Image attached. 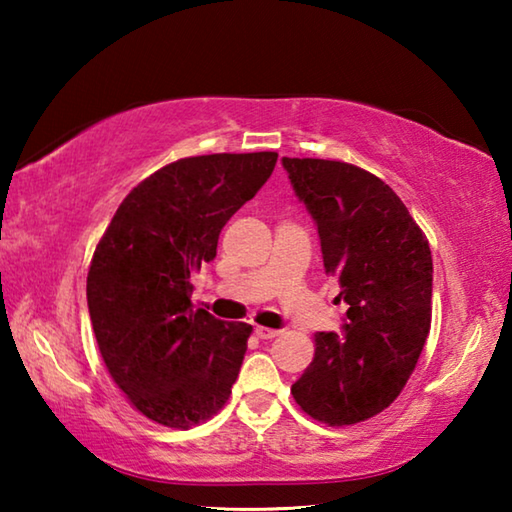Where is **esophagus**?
<instances>
[{
	"label": "esophagus",
	"mask_w": 512,
	"mask_h": 512,
	"mask_svg": "<svg viewBox=\"0 0 512 512\" xmlns=\"http://www.w3.org/2000/svg\"><path fill=\"white\" fill-rule=\"evenodd\" d=\"M255 334H257V339H264V341H268V339H275V336H280L282 332L280 329H271V327H255Z\"/></svg>",
	"instance_id": "34e87169"
}]
</instances>
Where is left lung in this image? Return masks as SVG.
Here are the masks:
<instances>
[{
	"mask_svg": "<svg viewBox=\"0 0 512 512\" xmlns=\"http://www.w3.org/2000/svg\"><path fill=\"white\" fill-rule=\"evenodd\" d=\"M282 167L348 305L341 334H316L314 361L291 395L329 427L357 424L395 402L420 359L431 327L429 241L370 171L316 158H282Z\"/></svg>",
	"mask_w": 512,
	"mask_h": 512,
	"instance_id": "obj_1",
	"label": "left lung"
}]
</instances>
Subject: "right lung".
I'll return each instance as SVG.
<instances>
[{
    "instance_id": "obj_1",
    "label": "right lung",
    "mask_w": 512,
    "mask_h": 512,
    "mask_svg": "<svg viewBox=\"0 0 512 512\" xmlns=\"http://www.w3.org/2000/svg\"><path fill=\"white\" fill-rule=\"evenodd\" d=\"M275 162L273 151L171 162L124 198L94 250L88 309L101 357L135 409L164 427L205 422L232 393L253 327L194 309L192 275Z\"/></svg>"
}]
</instances>
